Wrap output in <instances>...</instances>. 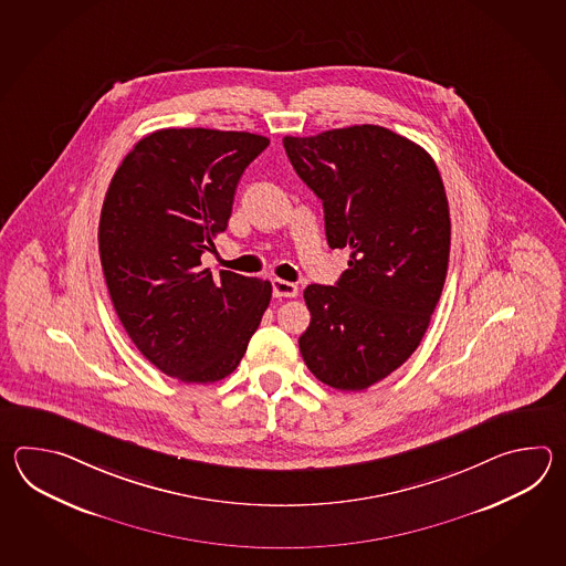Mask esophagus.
<instances>
[{
  "label": "esophagus",
  "mask_w": 566,
  "mask_h": 566,
  "mask_svg": "<svg viewBox=\"0 0 566 566\" xmlns=\"http://www.w3.org/2000/svg\"><path fill=\"white\" fill-rule=\"evenodd\" d=\"M300 293V289L295 283H289V281H283V279H273V295L275 297H295Z\"/></svg>",
  "instance_id": "obj_1"
}]
</instances>
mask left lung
Returning a JSON list of instances; mask_svg holds the SVG:
<instances>
[{"instance_id": "1", "label": "left lung", "mask_w": 566, "mask_h": 566, "mask_svg": "<svg viewBox=\"0 0 566 566\" xmlns=\"http://www.w3.org/2000/svg\"><path fill=\"white\" fill-rule=\"evenodd\" d=\"M324 202L332 249H349L336 285H307L300 349L337 390L380 382L419 348L446 285L451 220L441 174L421 145L378 125L283 137Z\"/></svg>"}]
</instances>
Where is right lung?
<instances>
[{"label":"right lung","instance_id":"add662e5","mask_svg":"<svg viewBox=\"0 0 566 566\" xmlns=\"http://www.w3.org/2000/svg\"><path fill=\"white\" fill-rule=\"evenodd\" d=\"M266 145L254 133L159 129L108 184L98 253L113 307L145 358L181 382L234 373L269 307V281L214 277L200 261L227 230L242 171Z\"/></svg>","mask_w":566,"mask_h":566}]
</instances>
